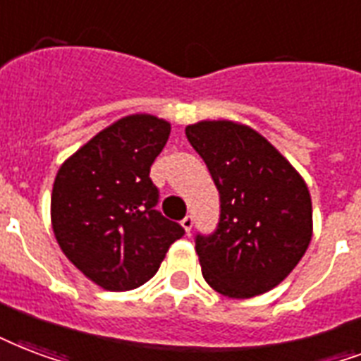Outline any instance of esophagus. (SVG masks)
I'll use <instances>...</instances> for the list:
<instances>
[{
  "instance_id": "esophagus-1",
  "label": "esophagus",
  "mask_w": 361,
  "mask_h": 361,
  "mask_svg": "<svg viewBox=\"0 0 361 361\" xmlns=\"http://www.w3.org/2000/svg\"><path fill=\"white\" fill-rule=\"evenodd\" d=\"M192 224H195V217H192L191 214H187V216L183 217V219H181V225H183V229L187 231V235H189V233H191Z\"/></svg>"
}]
</instances>
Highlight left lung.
Listing matches in <instances>:
<instances>
[{"instance_id": "left-lung-1", "label": "left lung", "mask_w": 361, "mask_h": 361, "mask_svg": "<svg viewBox=\"0 0 361 361\" xmlns=\"http://www.w3.org/2000/svg\"><path fill=\"white\" fill-rule=\"evenodd\" d=\"M185 136L219 191V221L195 236L202 276L221 295L279 286L309 247L312 202L290 162L265 137L233 121H202Z\"/></svg>"}]
</instances>
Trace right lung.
I'll use <instances>...</instances> for the list:
<instances>
[{"label": "right lung", "mask_w": 361, "mask_h": 361, "mask_svg": "<svg viewBox=\"0 0 361 361\" xmlns=\"http://www.w3.org/2000/svg\"><path fill=\"white\" fill-rule=\"evenodd\" d=\"M170 125L128 115L96 134L60 166L52 185V231L66 257L109 291L140 288L155 276L183 227L157 210L149 170Z\"/></svg>", "instance_id": "right-lung-1"}]
</instances>
